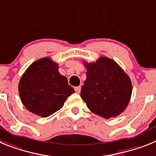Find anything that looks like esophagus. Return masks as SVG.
I'll list each match as a JSON object with an SVG mask.
<instances>
[{
    "instance_id": "34e87169",
    "label": "esophagus",
    "mask_w": 156,
    "mask_h": 156,
    "mask_svg": "<svg viewBox=\"0 0 156 156\" xmlns=\"http://www.w3.org/2000/svg\"><path fill=\"white\" fill-rule=\"evenodd\" d=\"M74 89H75L76 93H77V94H80V90H81V87H80V86L76 87L74 88Z\"/></svg>"
}]
</instances>
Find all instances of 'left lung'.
<instances>
[{"label":"left lung","instance_id":"1","mask_svg":"<svg viewBox=\"0 0 156 156\" xmlns=\"http://www.w3.org/2000/svg\"><path fill=\"white\" fill-rule=\"evenodd\" d=\"M87 79L80 96L93 113L109 119L121 114L132 94L129 77L112 59L101 57L96 62H84Z\"/></svg>","mask_w":156,"mask_h":156}]
</instances>
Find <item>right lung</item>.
Returning a JSON list of instances; mask_svg holds the SVG:
<instances>
[{
  "label": "right lung",
  "mask_w": 156,
  "mask_h": 156,
  "mask_svg": "<svg viewBox=\"0 0 156 156\" xmlns=\"http://www.w3.org/2000/svg\"><path fill=\"white\" fill-rule=\"evenodd\" d=\"M19 96L30 112L48 117L59 110L74 93L67 78L58 72V66L44 58L29 66L19 81Z\"/></svg>",
  "instance_id": "1"
}]
</instances>
